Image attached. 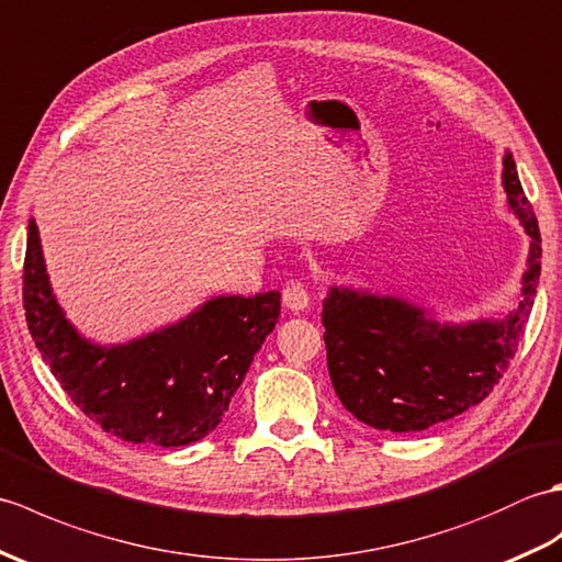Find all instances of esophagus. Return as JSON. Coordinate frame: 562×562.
<instances>
[{
    "mask_svg": "<svg viewBox=\"0 0 562 562\" xmlns=\"http://www.w3.org/2000/svg\"><path fill=\"white\" fill-rule=\"evenodd\" d=\"M281 297H283V305L293 310V313H301V310H305L310 305V295L301 281H291L289 285H285Z\"/></svg>",
    "mask_w": 562,
    "mask_h": 562,
    "instance_id": "34e87169",
    "label": "esophagus"
}]
</instances>
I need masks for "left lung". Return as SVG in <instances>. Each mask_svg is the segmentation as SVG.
Listing matches in <instances>:
<instances>
[{
	"mask_svg": "<svg viewBox=\"0 0 562 562\" xmlns=\"http://www.w3.org/2000/svg\"><path fill=\"white\" fill-rule=\"evenodd\" d=\"M507 209L529 235L517 305L503 317L438 322L404 297L331 285L322 303L327 366L336 396L366 426L418 432L481 404L525 336L541 273V233L505 151Z\"/></svg>",
	"mask_w": 562,
	"mask_h": 562,
	"instance_id": "obj_1",
	"label": "left lung"
}]
</instances>
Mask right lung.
I'll use <instances>...</instances> for the list:
<instances>
[{
  "instance_id": "obj_1",
  "label": "right lung",
  "mask_w": 562,
  "mask_h": 562,
  "mask_svg": "<svg viewBox=\"0 0 562 562\" xmlns=\"http://www.w3.org/2000/svg\"><path fill=\"white\" fill-rule=\"evenodd\" d=\"M23 307L37 351L86 416L124 442L182 447L221 423L255 353L277 327L281 293L216 295L139 339L95 344L59 307L31 218Z\"/></svg>"
}]
</instances>
